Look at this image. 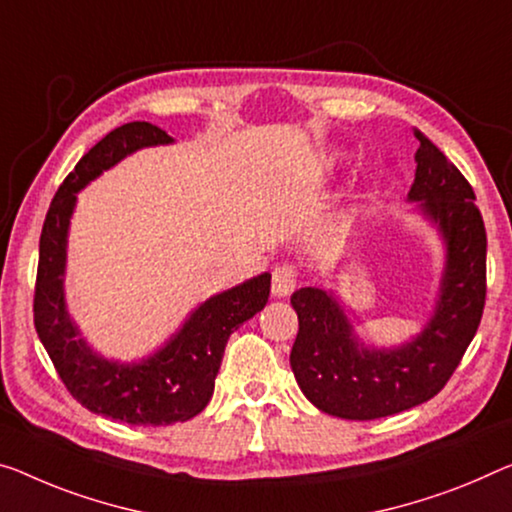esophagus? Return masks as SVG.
I'll use <instances>...</instances> for the list:
<instances>
[{
  "instance_id": "obj_1",
  "label": "esophagus",
  "mask_w": 512,
  "mask_h": 512,
  "mask_svg": "<svg viewBox=\"0 0 512 512\" xmlns=\"http://www.w3.org/2000/svg\"><path fill=\"white\" fill-rule=\"evenodd\" d=\"M297 286V267L290 263H281L274 267L272 272V295L274 297H286Z\"/></svg>"
}]
</instances>
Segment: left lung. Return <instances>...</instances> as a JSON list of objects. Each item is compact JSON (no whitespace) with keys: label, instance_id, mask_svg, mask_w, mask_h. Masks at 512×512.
I'll return each mask as SVG.
<instances>
[{"label":"left lung","instance_id":"8db88e82","mask_svg":"<svg viewBox=\"0 0 512 512\" xmlns=\"http://www.w3.org/2000/svg\"><path fill=\"white\" fill-rule=\"evenodd\" d=\"M414 137L419 148L407 201L419 203L446 247L435 311L421 334L396 348H368L332 290L306 286L290 297L300 320L290 368L304 396L338 419H380L437 396L481 325L487 235L476 194L423 132Z\"/></svg>","mask_w":512,"mask_h":512}]
</instances>
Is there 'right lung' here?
Segmentation results:
<instances>
[{
    "mask_svg": "<svg viewBox=\"0 0 512 512\" xmlns=\"http://www.w3.org/2000/svg\"><path fill=\"white\" fill-rule=\"evenodd\" d=\"M171 141L167 132L146 121L125 123L102 137L54 194L38 247L34 293L38 338L77 403L130 426H171L199 414L215 391L229 336L254 318L270 297V272L212 295L196 306L160 350L135 364L100 357L80 336L64 297L68 226L77 192L139 148Z\"/></svg>",
    "mask_w": 512,
    "mask_h": 512,
    "instance_id": "right-lung-1",
    "label": "right lung"
}]
</instances>
